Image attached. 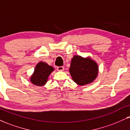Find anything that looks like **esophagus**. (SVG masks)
<instances>
[{"instance_id": "esophagus-1", "label": "esophagus", "mask_w": 130, "mask_h": 130, "mask_svg": "<svg viewBox=\"0 0 130 130\" xmlns=\"http://www.w3.org/2000/svg\"><path fill=\"white\" fill-rule=\"evenodd\" d=\"M57 70H58V71H63L64 70V67H57Z\"/></svg>"}]
</instances>
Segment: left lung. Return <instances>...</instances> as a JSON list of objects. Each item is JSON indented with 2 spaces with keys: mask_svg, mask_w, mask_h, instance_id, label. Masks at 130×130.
Returning <instances> with one entry per match:
<instances>
[{
  "mask_svg": "<svg viewBox=\"0 0 130 130\" xmlns=\"http://www.w3.org/2000/svg\"><path fill=\"white\" fill-rule=\"evenodd\" d=\"M70 73L73 80L79 86L92 83L97 77L98 66L90 57L74 56L71 59Z\"/></svg>",
  "mask_w": 130,
  "mask_h": 130,
  "instance_id": "obj_1",
  "label": "left lung"
}]
</instances>
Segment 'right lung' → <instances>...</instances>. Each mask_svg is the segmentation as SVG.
I'll return each mask as SVG.
<instances>
[{
  "instance_id": "add662e5",
  "label": "right lung",
  "mask_w": 130,
  "mask_h": 130,
  "mask_svg": "<svg viewBox=\"0 0 130 130\" xmlns=\"http://www.w3.org/2000/svg\"><path fill=\"white\" fill-rule=\"evenodd\" d=\"M53 67L45 62H40L35 67L34 73L30 77V81L37 86H43L47 82L48 76L54 71Z\"/></svg>"
}]
</instances>
